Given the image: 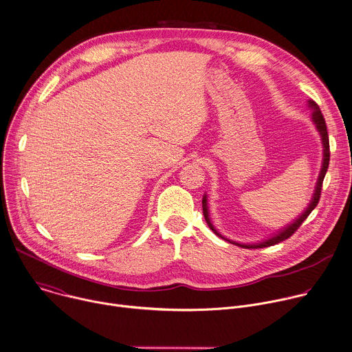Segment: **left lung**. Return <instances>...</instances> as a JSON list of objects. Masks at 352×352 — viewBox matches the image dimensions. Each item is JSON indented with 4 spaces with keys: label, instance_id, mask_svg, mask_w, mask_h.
<instances>
[{
    "label": "left lung",
    "instance_id": "8db88e82",
    "mask_svg": "<svg viewBox=\"0 0 352 352\" xmlns=\"http://www.w3.org/2000/svg\"><path fill=\"white\" fill-rule=\"evenodd\" d=\"M308 107L312 110L311 113V119H312V123L315 124L319 135H320V141H322V146H323V157H322V166H320V171H319V175H318V181H316V185H315V190L312 193V197H311V201L308 203V206L305 207V210L294 219L290 223L285 225L282 229L276 230V233H272V236L267 238V239H263L257 243H239V242H235V241H230L225 236H222L221 233L215 229V226L212 225L211 219H210V212H208V203H207V195L204 193L203 196V200H201V204H203V214H204V218H206V222L208 223L210 229L215 233L217 236L225 239L226 242L232 243V245H236L239 248H243V249H263V248H268V246H274L279 242H283L286 241L287 238H290L293 233L300 228V225L305 221V218L311 214V211L316 207L318 201H319V197H320V190H322V182H323V178L326 175V171H327V167H329V160H330V151H329V135H327V129H326V123H324V119H323V114L319 109V106L314 102V100H308Z\"/></svg>",
    "mask_w": 352,
    "mask_h": 352
}]
</instances>
